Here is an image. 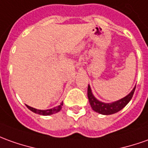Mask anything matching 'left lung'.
I'll return each instance as SVG.
<instances>
[{"label":"left lung","mask_w":148,"mask_h":148,"mask_svg":"<svg viewBox=\"0 0 148 148\" xmlns=\"http://www.w3.org/2000/svg\"><path fill=\"white\" fill-rule=\"evenodd\" d=\"M135 87H136V85L134 86V88L132 89V91L130 92L128 95H127L122 99L116 101L112 102V103H105V102L98 101L93 96L91 88L88 84V101L90 103L92 109L95 112L104 115L113 114H115V113L121 110L122 109H123L127 106V104L129 103V101L131 100L132 97L134 95Z\"/></svg>","instance_id":"left-lung-1"}]
</instances>
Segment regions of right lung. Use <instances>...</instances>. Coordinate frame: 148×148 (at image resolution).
I'll list each match as a JSON object with an SVG mask.
<instances>
[{
  "instance_id": "1",
  "label": "right lung",
  "mask_w": 148,
  "mask_h": 148,
  "mask_svg": "<svg viewBox=\"0 0 148 148\" xmlns=\"http://www.w3.org/2000/svg\"><path fill=\"white\" fill-rule=\"evenodd\" d=\"M26 106H27V108L29 109V110H31L32 112H34V113H35V114L47 116V115L53 114H56V113H58L59 111H60V110L62 109V106H63V102H62L60 106H58L54 107L52 109H49V110H44L34 109L33 107H30L29 106H27V105H26Z\"/></svg>"
}]
</instances>
